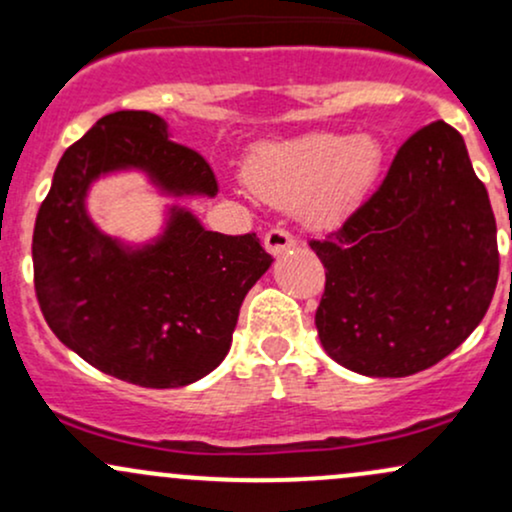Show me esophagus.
<instances>
[{"mask_svg":"<svg viewBox=\"0 0 512 512\" xmlns=\"http://www.w3.org/2000/svg\"><path fill=\"white\" fill-rule=\"evenodd\" d=\"M296 245V238L291 236L284 228H272V231L264 233V248H267L272 255H281V252L291 250Z\"/></svg>","mask_w":512,"mask_h":512,"instance_id":"34e87169","label":"esophagus"}]
</instances>
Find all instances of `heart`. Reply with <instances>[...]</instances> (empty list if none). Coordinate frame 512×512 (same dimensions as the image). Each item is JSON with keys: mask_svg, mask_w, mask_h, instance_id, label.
<instances>
[{"mask_svg": "<svg viewBox=\"0 0 512 512\" xmlns=\"http://www.w3.org/2000/svg\"><path fill=\"white\" fill-rule=\"evenodd\" d=\"M383 163L385 146L373 134H308L252 151L243 180L262 202L332 228L366 202Z\"/></svg>", "mask_w": 512, "mask_h": 512, "instance_id": "obj_1", "label": "heart"}]
</instances>
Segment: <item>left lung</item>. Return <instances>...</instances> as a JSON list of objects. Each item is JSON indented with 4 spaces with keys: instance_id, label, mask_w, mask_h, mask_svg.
I'll return each instance as SVG.
<instances>
[{
    "instance_id": "8db88e82",
    "label": "left lung",
    "mask_w": 512,
    "mask_h": 512,
    "mask_svg": "<svg viewBox=\"0 0 512 512\" xmlns=\"http://www.w3.org/2000/svg\"><path fill=\"white\" fill-rule=\"evenodd\" d=\"M310 248L325 264L320 342L370 378L452 354L489 310L501 264L489 192L443 120L411 134L378 190Z\"/></svg>"
}]
</instances>
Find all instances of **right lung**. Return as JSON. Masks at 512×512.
<instances>
[{
  "label": "right lung",
  "mask_w": 512,
  "mask_h": 512,
  "mask_svg": "<svg viewBox=\"0 0 512 512\" xmlns=\"http://www.w3.org/2000/svg\"><path fill=\"white\" fill-rule=\"evenodd\" d=\"M127 168L175 197L219 192L209 163L173 142L163 117H101L64 151L38 209L35 296L55 337L93 368L156 390L190 385L228 354L243 298L272 255L255 233L207 231L178 207L144 248L103 236L86 214V192L98 175Z\"/></svg>",
  "instance_id": "1"
}]
</instances>
